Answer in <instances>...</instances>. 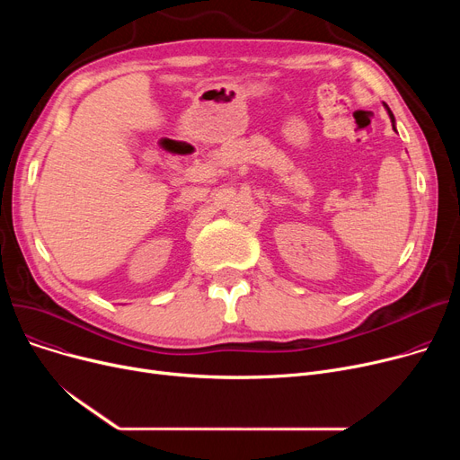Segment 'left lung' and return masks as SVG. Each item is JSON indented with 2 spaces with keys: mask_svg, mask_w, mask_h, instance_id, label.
<instances>
[{
  "mask_svg": "<svg viewBox=\"0 0 460 460\" xmlns=\"http://www.w3.org/2000/svg\"><path fill=\"white\" fill-rule=\"evenodd\" d=\"M384 108H385V111H388V115H390V119H392V127H394V130L397 132V128H395V117H394V113H392V110L388 108V104H384Z\"/></svg>",
  "mask_w": 460,
  "mask_h": 460,
  "instance_id": "left-lung-1",
  "label": "left lung"
}]
</instances>
